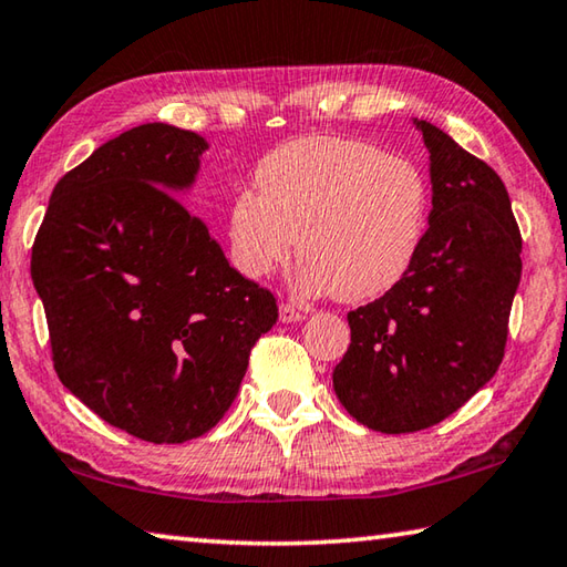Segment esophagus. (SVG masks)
<instances>
[{
    "mask_svg": "<svg viewBox=\"0 0 567 567\" xmlns=\"http://www.w3.org/2000/svg\"><path fill=\"white\" fill-rule=\"evenodd\" d=\"M302 320V312L295 310L292 305H280V322L290 324V322H300Z\"/></svg>",
    "mask_w": 567,
    "mask_h": 567,
    "instance_id": "obj_1",
    "label": "esophagus"
}]
</instances>
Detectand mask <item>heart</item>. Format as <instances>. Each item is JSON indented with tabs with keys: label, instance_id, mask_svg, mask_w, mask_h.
Returning a JSON list of instances; mask_svg holds the SVG:
<instances>
[{
	"label": "heart",
	"instance_id": "heart-1",
	"mask_svg": "<svg viewBox=\"0 0 567 567\" xmlns=\"http://www.w3.org/2000/svg\"><path fill=\"white\" fill-rule=\"evenodd\" d=\"M255 182L257 192H237L227 215L229 257L249 280L290 260L297 239V292L368 302L402 282L425 243L422 169L364 142L290 140L267 152Z\"/></svg>",
	"mask_w": 567,
	"mask_h": 567
}]
</instances>
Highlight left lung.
<instances>
[{
    "instance_id": "8db88e82",
    "label": "left lung",
    "mask_w": 567,
    "mask_h": 567,
    "mask_svg": "<svg viewBox=\"0 0 567 567\" xmlns=\"http://www.w3.org/2000/svg\"><path fill=\"white\" fill-rule=\"evenodd\" d=\"M412 124L430 152L425 243L402 282L348 315L332 372L342 408L388 435L437 425L495 375L523 272L503 179L435 124Z\"/></svg>"
}]
</instances>
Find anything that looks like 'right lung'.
<instances>
[{"instance_id": "right-lung-1", "label": "right lung", "mask_w": 567, "mask_h": 567, "mask_svg": "<svg viewBox=\"0 0 567 567\" xmlns=\"http://www.w3.org/2000/svg\"><path fill=\"white\" fill-rule=\"evenodd\" d=\"M203 134L150 122L56 182L32 247V282L62 385L140 440L175 445L233 405L275 297L229 267L203 217Z\"/></svg>"}]
</instances>
